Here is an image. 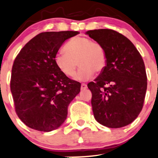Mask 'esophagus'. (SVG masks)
Wrapping results in <instances>:
<instances>
[{"label":"esophagus","instance_id":"34e87169","mask_svg":"<svg viewBox=\"0 0 158 158\" xmlns=\"http://www.w3.org/2000/svg\"><path fill=\"white\" fill-rule=\"evenodd\" d=\"M87 84H81V90H85V89L87 88Z\"/></svg>","mask_w":158,"mask_h":158}]
</instances>
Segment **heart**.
<instances>
[{
  "label": "heart",
  "mask_w": 158,
  "mask_h": 158,
  "mask_svg": "<svg viewBox=\"0 0 158 158\" xmlns=\"http://www.w3.org/2000/svg\"><path fill=\"white\" fill-rule=\"evenodd\" d=\"M106 55L103 47L88 37L76 36L63 47V52L55 57L58 69L67 77H73L78 63L79 71L75 80L86 81L92 78L95 71L100 73L106 65Z\"/></svg>",
  "instance_id": "obj_1"
}]
</instances>
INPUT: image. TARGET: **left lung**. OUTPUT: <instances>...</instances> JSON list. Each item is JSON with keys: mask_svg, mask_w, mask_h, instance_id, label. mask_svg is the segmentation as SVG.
<instances>
[{"mask_svg": "<svg viewBox=\"0 0 158 158\" xmlns=\"http://www.w3.org/2000/svg\"><path fill=\"white\" fill-rule=\"evenodd\" d=\"M86 33L103 47L107 59L103 71L87 84L94 118L106 127H124L137 118L144 105V61L133 43L116 31L100 29Z\"/></svg>", "mask_w": 158, "mask_h": 158, "instance_id": "8db88e82", "label": "left lung"}]
</instances>
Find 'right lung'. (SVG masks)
Wrapping results in <instances>:
<instances>
[{"label": "right lung", "instance_id": "add662e5", "mask_svg": "<svg viewBox=\"0 0 158 158\" xmlns=\"http://www.w3.org/2000/svg\"><path fill=\"white\" fill-rule=\"evenodd\" d=\"M77 31L41 32L30 40L14 60L10 90L19 119L28 127L51 131L61 126L68 106L81 84L64 75L55 57L65 40Z\"/></svg>", "mask_w": 158, "mask_h": 158}]
</instances>
